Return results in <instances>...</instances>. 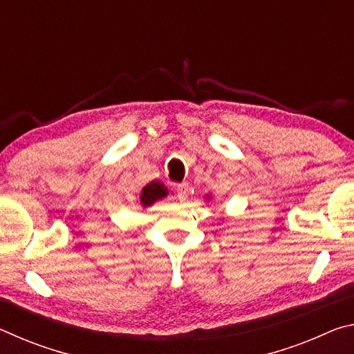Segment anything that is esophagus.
Segmentation results:
<instances>
[{"instance_id":"1","label":"esophagus","mask_w":354,"mask_h":354,"mask_svg":"<svg viewBox=\"0 0 354 354\" xmlns=\"http://www.w3.org/2000/svg\"><path fill=\"white\" fill-rule=\"evenodd\" d=\"M176 196L179 201L187 200V196H189V184L187 183H181L176 185Z\"/></svg>"}]
</instances>
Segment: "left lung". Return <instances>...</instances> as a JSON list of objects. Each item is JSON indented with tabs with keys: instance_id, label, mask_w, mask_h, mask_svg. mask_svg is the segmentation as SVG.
Returning <instances> with one entry per match:
<instances>
[{
	"instance_id": "left-lung-1",
	"label": "left lung",
	"mask_w": 354,
	"mask_h": 354,
	"mask_svg": "<svg viewBox=\"0 0 354 354\" xmlns=\"http://www.w3.org/2000/svg\"><path fill=\"white\" fill-rule=\"evenodd\" d=\"M207 198H209V196H207Z\"/></svg>"
}]
</instances>
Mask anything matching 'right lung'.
Segmentation results:
<instances>
[{
    "instance_id": "add662e5",
    "label": "right lung",
    "mask_w": 354,
    "mask_h": 354,
    "mask_svg": "<svg viewBox=\"0 0 354 354\" xmlns=\"http://www.w3.org/2000/svg\"><path fill=\"white\" fill-rule=\"evenodd\" d=\"M169 195V190H167L165 185L159 181H151L149 184H147L145 187L142 189L140 194V205L143 207H148L154 205L158 200H162L165 196Z\"/></svg>"
}]
</instances>
